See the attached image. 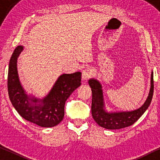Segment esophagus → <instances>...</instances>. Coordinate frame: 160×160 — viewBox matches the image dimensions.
Returning <instances> with one entry per match:
<instances>
[{
	"mask_svg": "<svg viewBox=\"0 0 160 160\" xmlns=\"http://www.w3.org/2000/svg\"><path fill=\"white\" fill-rule=\"evenodd\" d=\"M92 76V72L90 69H85L82 72V78L84 80H88Z\"/></svg>",
	"mask_w": 160,
	"mask_h": 160,
	"instance_id": "esophagus-1",
	"label": "esophagus"
}]
</instances>
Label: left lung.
I'll use <instances>...</instances> for the list:
<instances>
[{
  "label": "left lung",
  "instance_id": "1",
  "mask_svg": "<svg viewBox=\"0 0 160 160\" xmlns=\"http://www.w3.org/2000/svg\"><path fill=\"white\" fill-rule=\"evenodd\" d=\"M88 83L92 93L91 107L92 117L99 126L109 130L121 129L132 125L148 109L153 96L152 71L150 78V88L147 99L141 107L132 111H108L105 105L102 83L94 78H90Z\"/></svg>",
  "mask_w": 160,
  "mask_h": 160
}]
</instances>
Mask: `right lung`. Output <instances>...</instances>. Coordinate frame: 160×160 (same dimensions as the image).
<instances>
[{
    "instance_id": "obj_1",
    "label": "right lung",
    "mask_w": 160,
    "mask_h": 160,
    "mask_svg": "<svg viewBox=\"0 0 160 160\" xmlns=\"http://www.w3.org/2000/svg\"><path fill=\"white\" fill-rule=\"evenodd\" d=\"M23 50V46H18L10 60L8 90L10 102L19 114L29 122L44 128L57 126L63 119L67 99L81 85V72L60 75L42 99L28 94L22 85L18 71V58Z\"/></svg>"
}]
</instances>
